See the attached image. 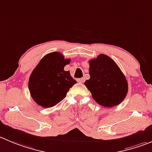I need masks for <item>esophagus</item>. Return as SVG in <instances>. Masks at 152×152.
<instances>
[{"label": "esophagus", "mask_w": 152, "mask_h": 152, "mask_svg": "<svg viewBox=\"0 0 152 152\" xmlns=\"http://www.w3.org/2000/svg\"><path fill=\"white\" fill-rule=\"evenodd\" d=\"M77 81L79 82V83H83L85 82V79H84V78H81V79H78Z\"/></svg>", "instance_id": "obj_1"}]
</instances>
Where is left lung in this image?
<instances>
[{"instance_id": "obj_1", "label": "left lung", "mask_w": 152, "mask_h": 152, "mask_svg": "<svg viewBox=\"0 0 152 152\" xmlns=\"http://www.w3.org/2000/svg\"><path fill=\"white\" fill-rule=\"evenodd\" d=\"M89 66L90 79L84 84L94 100L100 106L109 108L120 104L127 95L128 85L115 62L101 54L89 61Z\"/></svg>"}]
</instances>
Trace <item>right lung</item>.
Wrapping results in <instances>:
<instances>
[{"mask_svg": "<svg viewBox=\"0 0 152 152\" xmlns=\"http://www.w3.org/2000/svg\"><path fill=\"white\" fill-rule=\"evenodd\" d=\"M70 59L61 53L51 52L42 58L30 76L28 88L37 104L50 108L66 97L69 88L77 82L64 66Z\"/></svg>", "mask_w": 152, "mask_h": 152, "instance_id": "1", "label": "right lung"}]
</instances>
